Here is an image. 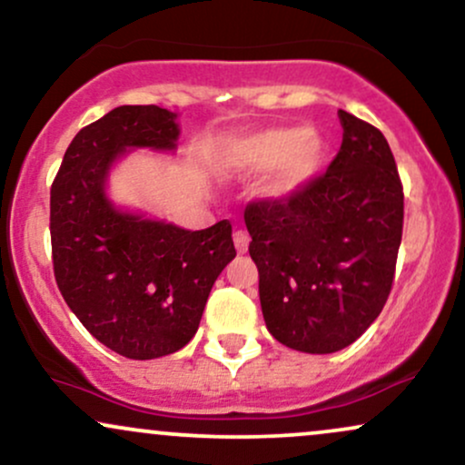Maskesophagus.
Returning a JSON list of instances; mask_svg holds the SVG:
<instances>
[{
  "instance_id": "obj_1",
  "label": "esophagus",
  "mask_w": 465,
  "mask_h": 465,
  "mask_svg": "<svg viewBox=\"0 0 465 465\" xmlns=\"http://www.w3.org/2000/svg\"><path fill=\"white\" fill-rule=\"evenodd\" d=\"M249 233L244 232V229H236L233 232V244H236V251L238 253H247L249 251Z\"/></svg>"
}]
</instances>
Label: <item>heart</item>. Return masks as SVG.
<instances>
[{
	"instance_id": "heart-1",
	"label": "heart",
	"mask_w": 465,
	"mask_h": 465,
	"mask_svg": "<svg viewBox=\"0 0 465 465\" xmlns=\"http://www.w3.org/2000/svg\"><path fill=\"white\" fill-rule=\"evenodd\" d=\"M327 155L324 138L314 127H266L232 138L221 153L229 175H262L257 190L268 199H286L321 173Z\"/></svg>"
}]
</instances>
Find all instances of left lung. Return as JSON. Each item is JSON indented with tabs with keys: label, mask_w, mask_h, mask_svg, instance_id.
<instances>
[{
	"label": "left lung",
	"mask_w": 465,
	"mask_h": 465,
	"mask_svg": "<svg viewBox=\"0 0 465 465\" xmlns=\"http://www.w3.org/2000/svg\"><path fill=\"white\" fill-rule=\"evenodd\" d=\"M342 144L329 169L292 197L244 210L260 303L277 342L335 353L381 314L402 238V183L388 141L338 112Z\"/></svg>",
	"instance_id": "obj_1"
}]
</instances>
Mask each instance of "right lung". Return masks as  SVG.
<instances>
[{
	"label": "right lung",
	"instance_id": "1",
	"mask_svg": "<svg viewBox=\"0 0 465 465\" xmlns=\"http://www.w3.org/2000/svg\"><path fill=\"white\" fill-rule=\"evenodd\" d=\"M158 105H119L82 127L52 183L54 275L93 338L130 360L183 349L210 290L236 257L229 221L188 232L116 210L105 177L125 149H175L179 127Z\"/></svg>",
	"mask_w": 465,
	"mask_h": 465
}]
</instances>
